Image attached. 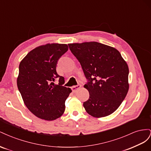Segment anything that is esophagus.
<instances>
[{
  "instance_id": "34e87169",
  "label": "esophagus",
  "mask_w": 151,
  "mask_h": 151,
  "mask_svg": "<svg viewBox=\"0 0 151 151\" xmlns=\"http://www.w3.org/2000/svg\"><path fill=\"white\" fill-rule=\"evenodd\" d=\"M81 88V84H78V85H77V86H72V88H71V89H72L73 92L75 93V92H76L77 90Z\"/></svg>"
}]
</instances>
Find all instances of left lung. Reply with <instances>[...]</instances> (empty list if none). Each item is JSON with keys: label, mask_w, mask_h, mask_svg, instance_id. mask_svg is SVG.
Segmentation results:
<instances>
[{"label": "left lung", "mask_w": 151, "mask_h": 151, "mask_svg": "<svg viewBox=\"0 0 151 151\" xmlns=\"http://www.w3.org/2000/svg\"><path fill=\"white\" fill-rule=\"evenodd\" d=\"M88 82L89 98L83 103L88 114L100 118L115 111L129 89V67L118 50L96 42L70 43Z\"/></svg>", "instance_id": "left-lung-1"}]
</instances>
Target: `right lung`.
I'll return each instance as SVG.
<instances>
[{"label": "right lung", "instance_id": "add662e5", "mask_svg": "<svg viewBox=\"0 0 151 151\" xmlns=\"http://www.w3.org/2000/svg\"><path fill=\"white\" fill-rule=\"evenodd\" d=\"M68 49L67 44L48 43L32 50L19 63L18 89L24 103L38 118L52 121L65 111L72 90L63 86L64 78L56 71L58 59ZM59 84H55L56 78Z\"/></svg>", "mask_w": 151, "mask_h": 151}]
</instances>
